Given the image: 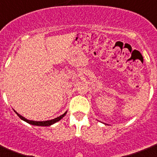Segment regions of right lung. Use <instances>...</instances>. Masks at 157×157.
Returning a JSON list of instances; mask_svg holds the SVG:
<instances>
[{"instance_id": "right-lung-1", "label": "right lung", "mask_w": 157, "mask_h": 157, "mask_svg": "<svg viewBox=\"0 0 157 157\" xmlns=\"http://www.w3.org/2000/svg\"><path fill=\"white\" fill-rule=\"evenodd\" d=\"M15 113H16V114H17L19 117H20V118H21L22 120L25 121L26 123H28V124H32V125H34V126H50V125H52V124H55V123H57V122H58L59 120H61V119H62V118H63V117L66 115L67 112L63 113V114H62L61 116H59V117H57V118H54V119L47 120V121H32V120L26 119L25 118H24L23 116H21L20 114H19L17 112H15Z\"/></svg>"}]
</instances>
